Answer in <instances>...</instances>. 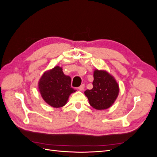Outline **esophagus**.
Instances as JSON below:
<instances>
[{"mask_svg": "<svg viewBox=\"0 0 157 157\" xmlns=\"http://www.w3.org/2000/svg\"><path fill=\"white\" fill-rule=\"evenodd\" d=\"M78 89L80 90V91H82V90H83L84 89V84L80 85V86L78 88Z\"/></svg>", "mask_w": 157, "mask_h": 157, "instance_id": "1", "label": "esophagus"}]
</instances>
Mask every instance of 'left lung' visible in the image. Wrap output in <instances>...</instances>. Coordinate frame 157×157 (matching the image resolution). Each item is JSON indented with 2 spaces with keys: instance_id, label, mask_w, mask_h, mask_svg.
Listing matches in <instances>:
<instances>
[{
  "instance_id": "1",
  "label": "left lung",
  "mask_w": 157,
  "mask_h": 157,
  "mask_svg": "<svg viewBox=\"0 0 157 157\" xmlns=\"http://www.w3.org/2000/svg\"><path fill=\"white\" fill-rule=\"evenodd\" d=\"M92 84V89L84 92L90 105L97 110L110 107L119 92V87L115 78L105 71L96 69Z\"/></svg>"
}]
</instances>
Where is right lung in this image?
Wrapping results in <instances>:
<instances>
[{
	"label": "right lung",
	"instance_id": "add662e5",
	"mask_svg": "<svg viewBox=\"0 0 157 157\" xmlns=\"http://www.w3.org/2000/svg\"><path fill=\"white\" fill-rule=\"evenodd\" d=\"M71 83V77L64 75L62 68L56 66L42 75L39 82V92L48 105L61 107L67 103L70 94L76 91Z\"/></svg>",
	"mask_w": 157,
	"mask_h": 157
}]
</instances>
